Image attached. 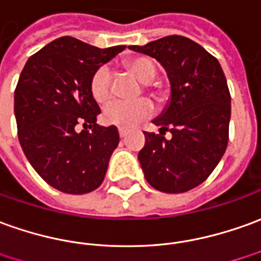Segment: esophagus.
I'll use <instances>...</instances> for the list:
<instances>
[{
    "label": "esophagus",
    "mask_w": 261,
    "mask_h": 261,
    "mask_svg": "<svg viewBox=\"0 0 261 261\" xmlns=\"http://www.w3.org/2000/svg\"><path fill=\"white\" fill-rule=\"evenodd\" d=\"M118 132H119V136L120 138H125L127 135V129H123V127H119L118 129Z\"/></svg>",
    "instance_id": "esophagus-1"
}]
</instances>
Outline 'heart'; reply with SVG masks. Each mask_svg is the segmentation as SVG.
Returning <instances> with one entry per match:
<instances>
[{"instance_id":"1","label":"heart","mask_w":261,"mask_h":261,"mask_svg":"<svg viewBox=\"0 0 261 261\" xmlns=\"http://www.w3.org/2000/svg\"><path fill=\"white\" fill-rule=\"evenodd\" d=\"M127 69L130 73L139 79L143 84H148L154 78L153 62L149 58H135L127 62ZM89 91L92 98L98 103H105L111 98V82H109V71L102 66L93 73L89 84ZM153 111V107L148 99H138L135 102H120L113 100L109 102L102 111V120L108 125L115 126L132 127L142 119L148 118Z\"/></svg>"}]
</instances>
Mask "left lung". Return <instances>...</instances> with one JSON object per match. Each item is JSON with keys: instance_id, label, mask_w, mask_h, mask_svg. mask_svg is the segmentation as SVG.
Listing matches in <instances>:
<instances>
[{"instance_id": "obj_1", "label": "left lung", "mask_w": 261, "mask_h": 261, "mask_svg": "<svg viewBox=\"0 0 261 261\" xmlns=\"http://www.w3.org/2000/svg\"><path fill=\"white\" fill-rule=\"evenodd\" d=\"M129 49L156 59L170 82L169 102L152 120L161 134L145 132L138 153L143 175L156 190L188 192L207 179L227 148L231 105L223 69L202 45L180 35Z\"/></svg>"}]
</instances>
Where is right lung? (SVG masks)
Listing matches in <instances>:
<instances>
[{
	"instance_id": "1",
	"label": "right lung",
	"mask_w": 261,
	"mask_h": 261,
	"mask_svg": "<svg viewBox=\"0 0 261 261\" xmlns=\"http://www.w3.org/2000/svg\"><path fill=\"white\" fill-rule=\"evenodd\" d=\"M125 45L98 48L61 37L27 61L14 93L18 139L37 173L64 193L99 188L119 143L116 126H99L100 109L89 84ZM84 123L90 130H74Z\"/></svg>"
}]
</instances>
